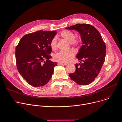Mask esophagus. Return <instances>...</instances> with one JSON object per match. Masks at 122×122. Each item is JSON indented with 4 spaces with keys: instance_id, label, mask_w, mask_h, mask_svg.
<instances>
[{
    "instance_id": "esophagus-1",
    "label": "esophagus",
    "mask_w": 122,
    "mask_h": 122,
    "mask_svg": "<svg viewBox=\"0 0 122 122\" xmlns=\"http://www.w3.org/2000/svg\"><path fill=\"white\" fill-rule=\"evenodd\" d=\"M59 65H64V66H66L67 65V63H62V62H59L58 63Z\"/></svg>"
}]
</instances>
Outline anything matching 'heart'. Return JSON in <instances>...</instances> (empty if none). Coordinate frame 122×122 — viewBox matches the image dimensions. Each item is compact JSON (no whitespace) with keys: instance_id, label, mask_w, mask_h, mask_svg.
Returning a JSON list of instances; mask_svg holds the SVG:
<instances>
[{"instance_id":"b5f03b06","label":"heart","mask_w":122,"mask_h":122,"mask_svg":"<svg viewBox=\"0 0 122 122\" xmlns=\"http://www.w3.org/2000/svg\"><path fill=\"white\" fill-rule=\"evenodd\" d=\"M60 35L64 39L69 42L71 45L77 46L81 43V40L75 37V34L72 31L64 30L62 31ZM57 39L56 37H53L50 42V46L52 50H56L57 48ZM75 55V52L73 50H69L67 51H61L54 55V59L55 61L62 63L69 62Z\"/></svg>"}]
</instances>
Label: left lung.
I'll return each instance as SVG.
<instances>
[{
  "label": "left lung",
  "instance_id": "obj_1",
  "mask_svg": "<svg viewBox=\"0 0 122 122\" xmlns=\"http://www.w3.org/2000/svg\"><path fill=\"white\" fill-rule=\"evenodd\" d=\"M79 32L82 41L76 58L83 63L75 64V72L70 73L71 79L78 85H85L92 83L97 76L106 55V45L101 34L92 25L76 24L66 27Z\"/></svg>",
  "mask_w": 122,
  "mask_h": 122
}]
</instances>
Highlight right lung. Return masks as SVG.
Instances as JSON below:
<instances>
[{"mask_svg":"<svg viewBox=\"0 0 122 122\" xmlns=\"http://www.w3.org/2000/svg\"><path fill=\"white\" fill-rule=\"evenodd\" d=\"M56 31L39 30L25 35L16 47L17 69L24 79L33 87H41L51 79L56 62L50 60V42Z\"/></svg>","mask_w":122,"mask_h":122,"instance_id":"add662e5","label":"right lung"}]
</instances>
